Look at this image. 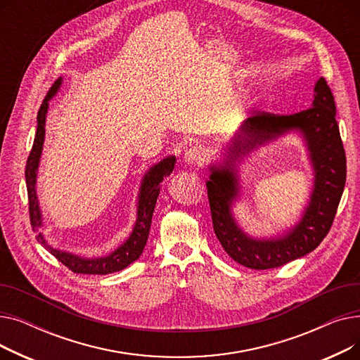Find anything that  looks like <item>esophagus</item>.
I'll return each mask as SVG.
<instances>
[{
	"mask_svg": "<svg viewBox=\"0 0 360 360\" xmlns=\"http://www.w3.org/2000/svg\"><path fill=\"white\" fill-rule=\"evenodd\" d=\"M205 148L201 147V146H191L190 148H188L185 151V162L188 165H200L201 162H204L205 159Z\"/></svg>",
	"mask_w": 360,
	"mask_h": 360,
	"instance_id": "1",
	"label": "esophagus"
}]
</instances>
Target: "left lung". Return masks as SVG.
Listing matches in <instances>:
<instances>
[{"label":"left lung","instance_id":"1","mask_svg":"<svg viewBox=\"0 0 360 360\" xmlns=\"http://www.w3.org/2000/svg\"><path fill=\"white\" fill-rule=\"evenodd\" d=\"M297 127L304 132L316 169V185L304 219L288 236L270 241L248 238L236 226L230 202L237 192L236 177L229 165L264 141ZM226 166L212 167L207 182L214 233L228 255L254 270H269L304 257L323 242L331 229L346 184V151L335 121V103L330 86L321 77L315 84L312 106L290 115L257 112L240 127L229 148Z\"/></svg>","mask_w":360,"mask_h":360}]
</instances>
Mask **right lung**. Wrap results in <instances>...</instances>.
Instances as JSON below:
<instances>
[{
    "instance_id": "obj_1",
    "label": "right lung",
    "mask_w": 360,
    "mask_h": 360,
    "mask_svg": "<svg viewBox=\"0 0 360 360\" xmlns=\"http://www.w3.org/2000/svg\"><path fill=\"white\" fill-rule=\"evenodd\" d=\"M60 84H61V79H58L52 84V87L49 89L48 94L39 108V112H37L36 136L26 162L25 174H26V186H27V197H29V217H30V224L34 229L42 223L39 204H37V198H36L34 184H36V170H37V165H39V158H41L44 137H45V115L48 110V101L53 96L56 90H58ZM175 162L176 159L174 156L166 158L148 170L141 185L140 198H139V214H137L134 229H132V233L129 235L127 242H124L121 247L117 251H113L109 257L87 259V258L71 255L58 250H53L49 247V245L45 243L42 233L36 235L37 240H39L56 259L63 262L68 270H71L75 274H110L128 267L131 262L139 259V257L141 255L146 247V242L150 233L151 217H153L156 201L160 193V182L163 181L165 176H167L170 172H172L175 167Z\"/></svg>"
}]
</instances>
